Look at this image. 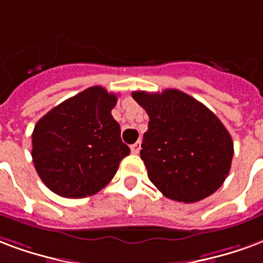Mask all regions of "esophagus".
Wrapping results in <instances>:
<instances>
[{"mask_svg": "<svg viewBox=\"0 0 263 263\" xmlns=\"http://www.w3.org/2000/svg\"><path fill=\"white\" fill-rule=\"evenodd\" d=\"M140 148H141V141H137V143H134V144L130 147V150H132L133 154H139Z\"/></svg>", "mask_w": 263, "mask_h": 263, "instance_id": "esophagus-1", "label": "esophagus"}]
</instances>
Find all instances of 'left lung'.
<instances>
[{
	"mask_svg": "<svg viewBox=\"0 0 263 263\" xmlns=\"http://www.w3.org/2000/svg\"><path fill=\"white\" fill-rule=\"evenodd\" d=\"M132 97L150 116L140 157L157 189L183 203L216 192L234 155L233 139L217 116L178 89L136 91Z\"/></svg>",
	"mask_w": 263,
	"mask_h": 263,
	"instance_id": "8db88e82",
	"label": "left lung"
}]
</instances>
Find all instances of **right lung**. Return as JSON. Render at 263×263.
I'll return each instance as SVG.
<instances>
[{"label":"right lung","mask_w":263,"mask_h":263,"mask_svg":"<svg viewBox=\"0 0 263 263\" xmlns=\"http://www.w3.org/2000/svg\"><path fill=\"white\" fill-rule=\"evenodd\" d=\"M115 93L91 87L47 112L32 133V158L51 192L80 199L112 181L130 148L113 119Z\"/></svg>","instance_id":"add662e5"}]
</instances>
